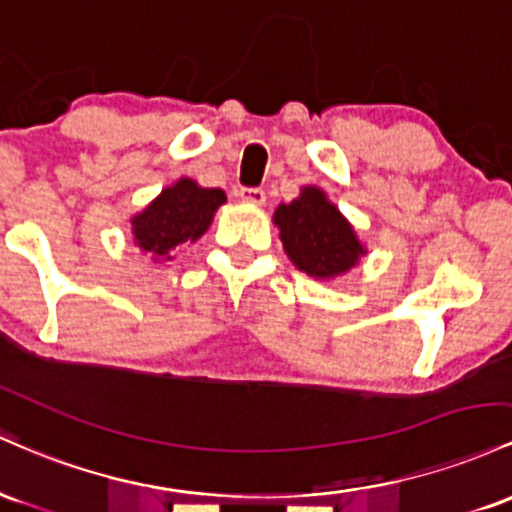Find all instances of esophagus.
Segmentation results:
<instances>
[{"label":"esophagus","instance_id":"obj_1","mask_svg":"<svg viewBox=\"0 0 512 512\" xmlns=\"http://www.w3.org/2000/svg\"><path fill=\"white\" fill-rule=\"evenodd\" d=\"M239 198L244 200V203H251V205H263L266 203V191H263V188H249V186H244V188H239Z\"/></svg>","mask_w":512,"mask_h":512}]
</instances>
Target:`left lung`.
<instances>
[{
    "label": "left lung",
    "instance_id": "left-lung-1",
    "mask_svg": "<svg viewBox=\"0 0 512 512\" xmlns=\"http://www.w3.org/2000/svg\"><path fill=\"white\" fill-rule=\"evenodd\" d=\"M273 220L287 256L314 278L346 273L365 254L353 227L319 188H304L300 198L275 210Z\"/></svg>",
    "mask_w": 512,
    "mask_h": 512
}]
</instances>
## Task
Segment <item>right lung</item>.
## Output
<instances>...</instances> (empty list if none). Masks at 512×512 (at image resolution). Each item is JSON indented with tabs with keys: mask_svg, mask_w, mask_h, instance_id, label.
I'll return each mask as SVG.
<instances>
[{
	"mask_svg": "<svg viewBox=\"0 0 512 512\" xmlns=\"http://www.w3.org/2000/svg\"><path fill=\"white\" fill-rule=\"evenodd\" d=\"M225 200L220 188H200L183 179L162 191L145 212L132 220L137 244L157 256L169 254L183 241L198 239Z\"/></svg>",
	"mask_w": 512,
	"mask_h": 512,
	"instance_id": "add662e5",
	"label": "right lung"
}]
</instances>
